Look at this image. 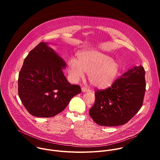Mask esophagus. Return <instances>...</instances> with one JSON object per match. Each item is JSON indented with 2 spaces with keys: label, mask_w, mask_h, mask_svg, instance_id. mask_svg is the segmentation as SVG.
<instances>
[{
  "label": "esophagus",
  "mask_w": 160,
  "mask_h": 160,
  "mask_svg": "<svg viewBox=\"0 0 160 160\" xmlns=\"http://www.w3.org/2000/svg\"><path fill=\"white\" fill-rule=\"evenodd\" d=\"M82 92H90V90L88 89L86 87H82Z\"/></svg>",
  "instance_id": "34e87169"
}]
</instances>
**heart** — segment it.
I'll list each match as a JSON object with an SVG mask.
<instances>
[{"label":"heart","mask_w":160,"mask_h":160,"mask_svg":"<svg viewBox=\"0 0 160 160\" xmlns=\"http://www.w3.org/2000/svg\"><path fill=\"white\" fill-rule=\"evenodd\" d=\"M68 73L73 81L88 74L91 85L98 88H106L115 82L120 72L119 64L111 56L96 50L81 52L78 60L70 59L68 62Z\"/></svg>","instance_id":"obj_1"}]
</instances>
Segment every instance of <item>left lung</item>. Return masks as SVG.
<instances>
[{
  "label": "left lung",
  "mask_w": 160,
  "mask_h": 160,
  "mask_svg": "<svg viewBox=\"0 0 160 160\" xmlns=\"http://www.w3.org/2000/svg\"><path fill=\"white\" fill-rule=\"evenodd\" d=\"M146 91L145 70L133 66L104 90H96L89 115L98 125L106 127L127 123L142 107Z\"/></svg>",
  "instance_id": "obj_1"
}]
</instances>
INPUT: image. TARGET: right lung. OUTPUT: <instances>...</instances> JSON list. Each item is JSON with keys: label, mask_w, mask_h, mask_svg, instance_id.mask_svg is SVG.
I'll list each match as a JSON object with an SVG mask.
<instances>
[{"label": "right lung", "mask_w": 160, "mask_h": 160, "mask_svg": "<svg viewBox=\"0 0 160 160\" xmlns=\"http://www.w3.org/2000/svg\"><path fill=\"white\" fill-rule=\"evenodd\" d=\"M48 42H40L24 60L18 77L19 97L37 117H52L62 111L80 86L71 85L63 74L66 63Z\"/></svg>", "instance_id": "1"}]
</instances>
